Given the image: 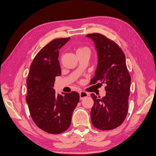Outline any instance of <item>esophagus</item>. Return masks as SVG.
I'll return each instance as SVG.
<instances>
[{
  "mask_svg": "<svg viewBox=\"0 0 156 156\" xmlns=\"http://www.w3.org/2000/svg\"><path fill=\"white\" fill-rule=\"evenodd\" d=\"M89 96V94L85 91H81L80 93V100H82L84 98H86Z\"/></svg>",
  "mask_w": 156,
  "mask_h": 156,
  "instance_id": "34e87169",
  "label": "esophagus"
}]
</instances>
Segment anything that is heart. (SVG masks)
<instances>
[{"instance_id": "obj_1", "label": "heart", "mask_w": 156, "mask_h": 156, "mask_svg": "<svg viewBox=\"0 0 156 156\" xmlns=\"http://www.w3.org/2000/svg\"><path fill=\"white\" fill-rule=\"evenodd\" d=\"M77 56L80 55H89L91 54V50L87 46H82L79 47L76 51Z\"/></svg>"}]
</instances>
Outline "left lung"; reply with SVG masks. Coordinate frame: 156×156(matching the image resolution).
<instances>
[{
  "instance_id": "left-lung-1",
  "label": "left lung",
  "mask_w": 156,
  "mask_h": 156,
  "mask_svg": "<svg viewBox=\"0 0 156 156\" xmlns=\"http://www.w3.org/2000/svg\"><path fill=\"white\" fill-rule=\"evenodd\" d=\"M96 46L98 63L91 85H105V96H91L94 105L91 111L93 125L100 130H110L121 125L128 111L131 77L126 64L125 55L113 40L98 33L89 34Z\"/></svg>"
}]
</instances>
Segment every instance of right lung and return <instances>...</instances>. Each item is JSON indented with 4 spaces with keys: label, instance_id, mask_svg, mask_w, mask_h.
Here are the masks:
<instances>
[{
    "label": "right lung",
    "instance_id": "obj_1",
    "mask_svg": "<svg viewBox=\"0 0 156 156\" xmlns=\"http://www.w3.org/2000/svg\"><path fill=\"white\" fill-rule=\"evenodd\" d=\"M70 37L54 39L40 50L31 63L27 79L26 100L34 123L45 132L58 134L70 126L80 101L77 92L56 94L55 79L61 75L59 50Z\"/></svg>",
    "mask_w": 156,
    "mask_h": 156
}]
</instances>
